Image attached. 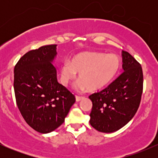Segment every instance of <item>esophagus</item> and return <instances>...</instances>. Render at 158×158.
<instances>
[{"label":"esophagus","mask_w":158,"mask_h":158,"mask_svg":"<svg viewBox=\"0 0 158 158\" xmlns=\"http://www.w3.org/2000/svg\"><path fill=\"white\" fill-rule=\"evenodd\" d=\"M83 98H84V97H78V96H76V101H77V102H79V101H81V99H83Z\"/></svg>","instance_id":"34e87169"}]
</instances>
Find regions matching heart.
Instances as JSON below:
<instances>
[{
	"label": "heart",
	"instance_id": "heart-1",
	"mask_svg": "<svg viewBox=\"0 0 158 158\" xmlns=\"http://www.w3.org/2000/svg\"><path fill=\"white\" fill-rule=\"evenodd\" d=\"M120 59L114 53L85 52L65 61L61 72V81L67 85L79 73L78 88L91 91L100 90L111 82L120 68Z\"/></svg>",
	"mask_w": 158,
	"mask_h": 158
}]
</instances>
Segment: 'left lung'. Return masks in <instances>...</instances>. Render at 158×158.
<instances>
[{
  "mask_svg": "<svg viewBox=\"0 0 158 158\" xmlns=\"http://www.w3.org/2000/svg\"><path fill=\"white\" fill-rule=\"evenodd\" d=\"M123 73L113 82L91 94L90 124L97 131L112 133L129 122L138 109L143 93L142 67L128 52L123 51Z\"/></svg>",
  "mask_w": 158,
  "mask_h": 158,
  "instance_id": "left-lung-1",
  "label": "left lung"
}]
</instances>
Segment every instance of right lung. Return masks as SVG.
Returning <instances> with one entry per match:
<instances>
[{"label": "right lung", "instance_id": "right-lung-1", "mask_svg": "<svg viewBox=\"0 0 158 158\" xmlns=\"http://www.w3.org/2000/svg\"><path fill=\"white\" fill-rule=\"evenodd\" d=\"M56 44L24 54L14 68L16 103L27 124L39 133L53 131L64 122L75 97L57 80L52 64Z\"/></svg>", "mask_w": 158, "mask_h": 158}]
</instances>
